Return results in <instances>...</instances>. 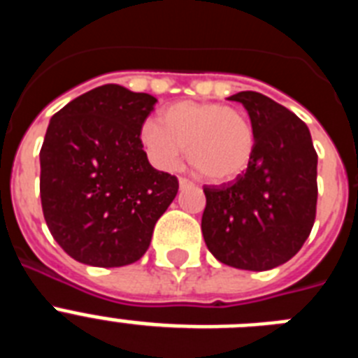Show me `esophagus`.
Segmentation results:
<instances>
[{"label":"esophagus","mask_w":358,"mask_h":358,"mask_svg":"<svg viewBox=\"0 0 358 358\" xmlns=\"http://www.w3.org/2000/svg\"><path fill=\"white\" fill-rule=\"evenodd\" d=\"M179 186H181L182 189L192 188V186H194V182L189 181V179H186V177H179Z\"/></svg>","instance_id":"esophagus-1"}]
</instances>
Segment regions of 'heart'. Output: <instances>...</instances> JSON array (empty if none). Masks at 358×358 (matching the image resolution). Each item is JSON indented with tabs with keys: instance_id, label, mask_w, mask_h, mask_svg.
I'll return each instance as SVG.
<instances>
[{
	"instance_id": "obj_1",
	"label": "heart",
	"mask_w": 358,
	"mask_h": 358,
	"mask_svg": "<svg viewBox=\"0 0 358 358\" xmlns=\"http://www.w3.org/2000/svg\"><path fill=\"white\" fill-rule=\"evenodd\" d=\"M140 141L148 159L161 170H172L188 156L199 176L211 182L233 181L251 164L255 127L236 107L182 100L163 109L159 122L147 120Z\"/></svg>"
}]
</instances>
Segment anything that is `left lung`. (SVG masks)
Wrapping results in <instances>:
<instances>
[{
	"mask_svg": "<svg viewBox=\"0 0 358 358\" xmlns=\"http://www.w3.org/2000/svg\"><path fill=\"white\" fill-rule=\"evenodd\" d=\"M249 113L255 154L235 181L204 186L202 235L218 262L268 271L303 248L317 208V152L303 120L255 91L229 96Z\"/></svg>",
	"mask_w": 358,
	"mask_h": 358,
	"instance_id": "obj_1",
	"label": "left lung"
}]
</instances>
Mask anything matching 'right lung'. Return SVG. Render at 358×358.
Listing matches in <instances>:
<instances>
[{
  "instance_id": "obj_1",
  "label": "right lung",
  "mask_w": 358,
  "mask_h": 358,
  "mask_svg": "<svg viewBox=\"0 0 358 358\" xmlns=\"http://www.w3.org/2000/svg\"><path fill=\"white\" fill-rule=\"evenodd\" d=\"M156 98L106 84L52 116L41 147V204L55 242L93 267L134 264L179 181L148 163L140 129Z\"/></svg>"
}]
</instances>
